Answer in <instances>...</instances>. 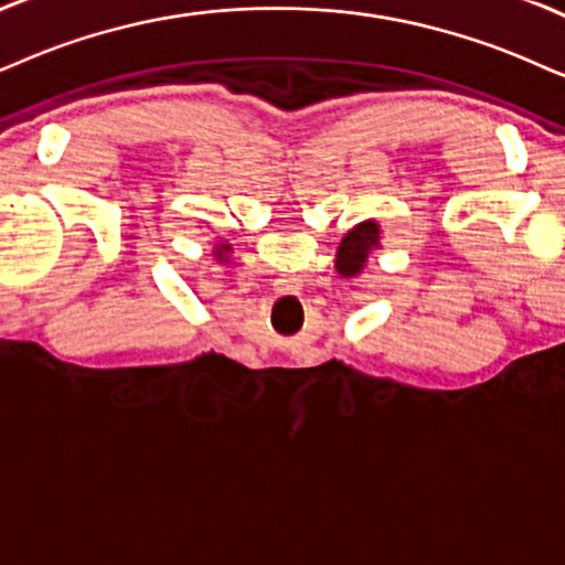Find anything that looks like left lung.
Returning a JSON list of instances; mask_svg holds the SVG:
<instances>
[{"label": "left lung", "instance_id": "1", "mask_svg": "<svg viewBox=\"0 0 565 565\" xmlns=\"http://www.w3.org/2000/svg\"><path fill=\"white\" fill-rule=\"evenodd\" d=\"M381 224L375 218L360 221L344 234V239L335 247V270L344 278L360 276L367 266L373 249H381Z\"/></svg>", "mask_w": 565, "mask_h": 565}]
</instances>
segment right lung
I'll return each mask as SVG.
<instances>
[{
  "instance_id": "1",
  "label": "right lung",
  "mask_w": 565,
  "mask_h": 565,
  "mask_svg": "<svg viewBox=\"0 0 565 565\" xmlns=\"http://www.w3.org/2000/svg\"><path fill=\"white\" fill-rule=\"evenodd\" d=\"M232 245H213V258L216 260H230Z\"/></svg>"
}]
</instances>
